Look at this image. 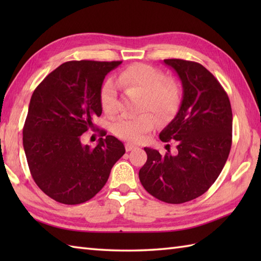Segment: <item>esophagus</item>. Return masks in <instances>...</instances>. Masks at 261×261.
<instances>
[{
  "label": "esophagus",
  "instance_id": "1",
  "mask_svg": "<svg viewBox=\"0 0 261 261\" xmlns=\"http://www.w3.org/2000/svg\"><path fill=\"white\" fill-rule=\"evenodd\" d=\"M136 146L132 145V143H125V150L126 151H131L132 149H135Z\"/></svg>",
  "mask_w": 261,
  "mask_h": 261
}]
</instances>
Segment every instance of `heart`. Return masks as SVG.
I'll return each instance as SVG.
<instances>
[{
    "label": "heart",
    "instance_id": "obj_1",
    "mask_svg": "<svg viewBox=\"0 0 261 261\" xmlns=\"http://www.w3.org/2000/svg\"><path fill=\"white\" fill-rule=\"evenodd\" d=\"M119 82L125 88H136L142 93L140 111H151L160 120L169 119L181 102L180 85L173 79H165L162 70L147 64H134L123 69ZM99 104L109 115L118 111V92L113 81H107L99 92ZM154 125V118L149 112L131 116H120L112 123L113 134L120 139L139 142L146 132Z\"/></svg>",
    "mask_w": 261,
    "mask_h": 261
}]
</instances>
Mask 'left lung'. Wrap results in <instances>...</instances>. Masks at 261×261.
Wrapping results in <instances>:
<instances>
[{
  "label": "left lung",
  "instance_id": "1",
  "mask_svg": "<svg viewBox=\"0 0 261 261\" xmlns=\"http://www.w3.org/2000/svg\"><path fill=\"white\" fill-rule=\"evenodd\" d=\"M164 62L179 76L182 101L159 138L176 140L177 152L162 156L145 148L139 178L159 201L181 204L203 195L222 171L232 145V110L224 88L204 66L184 59Z\"/></svg>",
  "mask_w": 261,
  "mask_h": 261
}]
</instances>
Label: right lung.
Instances as JSON below:
<instances>
[{"label":"right lung","instance_id":"right-lung-1","mask_svg":"<svg viewBox=\"0 0 261 261\" xmlns=\"http://www.w3.org/2000/svg\"><path fill=\"white\" fill-rule=\"evenodd\" d=\"M122 62L71 60L45 77L33 92L23 126V148L33 180L56 202L84 203L102 190L123 143L99 130L97 146H83L102 114L99 92ZM105 135L106 138L102 137Z\"/></svg>","mask_w":261,"mask_h":261}]
</instances>
